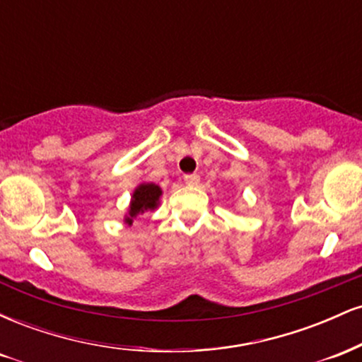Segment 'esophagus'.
<instances>
[{"mask_svg": "<svg viewBox=\"0 0 362 362\" xmlns=\"http://www.w3.org/2000/svg\"><path fill=\"white\" fill-rule=\"evenodd\" d=\"M184 180L187 185H197L199 180H201V177H199L197 173H189V175L184 177Z\"/></svg>", "mask_w": 362, "mask_h": 362, "instance_id": "1", "label": "esophagus"}]
</instances>
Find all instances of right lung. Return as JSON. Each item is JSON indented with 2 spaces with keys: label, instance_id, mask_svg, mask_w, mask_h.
Returning a JSON list of instances; mask_svg holds the SVG:
<instances>
[{
  "label": "right lung",
  "instance_id": "1",
  "mask_svg": "<svg viewBox=\"0 0 362 362\" xmlns=\"http://www.w3.org/2000/svg\"><path fill=\"white\" fill-rule=\"evenodd\" d=\"M161 189L156 184H141L138 189L132 194L131 207H129V214L126 216V223L132 224V219L136 216L146 213V211H153L158 207L160 202Z\"/></svg>",
  "mask_w": 362,
  "mask_h": 362
}]
</instances>
